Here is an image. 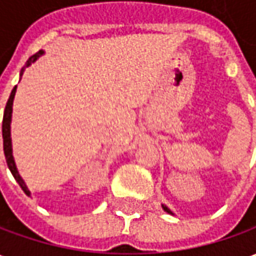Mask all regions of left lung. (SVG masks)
I'll use <instances>...</instances> for the list:
<instances>
[{"mask_svg":"<svg viewBox=\"0 0 256 256\" xmlns=\"http://www.w3.org/2000/svg\"><path fill=\"white\" fill-rule=\"evenodd\" d=\"M162 208L164 210V211H166V212H168V214H172V215H174V212H172V210L168 208V207H167V206H164V204H162Z\"/></svg>","mask_w":256,"mask_h":256,"instance_id":"1","label":"left lung"}]
</instances>
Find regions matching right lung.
<instances>
[{"label":"right lung","instance_id":"right-lung-1","mask_svg":"<svg viewBox=\"0 0 256 256\" xmlns=\"http://www.w3.org/2000/svg\"><path fill=\"white\" fill-rule=\"evenodd\" d=\"M44 50H40L38 53H36L34 56H31L28 60H27V63L23 68H22V71H20V78H22V75L24 72V70L27 67H30L31 64L36 63L38 58H41L42 54H44ZM16 89H18V86H14L12 92H10V96H9L8 102H6V106H5V111H4V119H2V138H4V154H5V159H6V164H8L9 170L12 172V176L14 177V180L18 181V184L20 185V188L24 190V193L27 196H31V192L27 188V185H26L24 180L22 178V176L19 174V170H18V167H16V163H14V150H12V138H10V123H12V106H14V94H16Z\"/></svg>","mask_w":256,"mask_h":256}]
</instances>
